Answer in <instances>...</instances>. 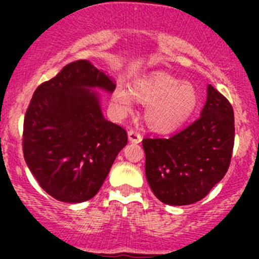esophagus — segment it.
<instances>
[{
  "label": "esophagus",
  "instance_id": "obj_1",
  "mask_svg": "<svg viewBox=\"0 0 259 259\" xmlns=\"http://www.w3.org/2000/svg\"><path fill=\"white\" fill-rule=\"evenodd\" d=\"M127 135H129V140L132 143H140L143 139L142 134L139 132H137V130H129Z\"/></svg>",
  "mask_w": 259,
  "mask_h": 259
}]
</instances>
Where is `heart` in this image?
Masks as SVG:
<instances>
[{
    "instance_id": "obj_1",
    "label": "heart",
    "mask_w": 259,
    "mask_h": 259,
    "mask_svg": "<svg viewBox=\"0 0 259 259\" xmlns=\"http://www.w3.org/2000/svg\"><path fill=\"white\" fill-rule=\"evenodd\" d=\"M134 98L148 103L146 120L159 132H170L184 124L199 103V95L192 82L180 81L166 72H153L135 80L132 91L117 86L113 94L115 106L122 113L132 109Z\"/></svg>"
}]
</instances>
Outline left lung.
Here are the masks:
<instances>
[{
	"label": "left lung",
	"instance_id": "obj_1",
	"mask_svg": "<svg viewBox=\"0 0 259 259\" xmlns=\"http://www.w3.org/2000/svg\"><path fill=\"white\" fill-rule=\"evenodd\" d=\"M233 145V108L208 85L199 119L170 138L143 140L146 179L154 195L169 205L199 202L226 176Z\"/></svg>",
	"mask_w": 259,
	"mask_h": 259
}]
</instances>
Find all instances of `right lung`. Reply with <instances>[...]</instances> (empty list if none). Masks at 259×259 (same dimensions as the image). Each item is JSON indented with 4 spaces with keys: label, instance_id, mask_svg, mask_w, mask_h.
Returning <instances> with one entry per match:
<instances>
[{
    "label": "right lung",
    "instance_id": "right-lung-1",
    "mask_svg": "<svg viewBox=\"0 0 259 259\" xmlns=\"http://www.w3.org/2000/svg\"><path fill=\"white\" fill-rule=\"evenodd\" d=\"M115 83L88 60L66 65L33 93L23 120L25 161L60 202L91 199L105 182L127 134L101 113L99 94Z\"/></svg>",
    "mask_w": 259,
    "mask_h": 259
}]
</instances>
